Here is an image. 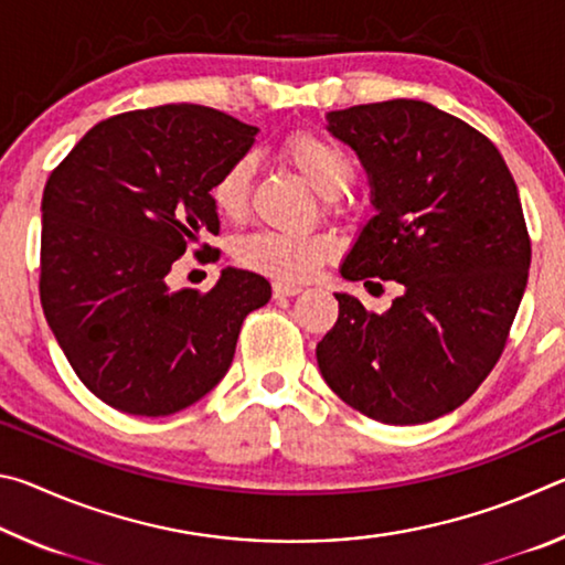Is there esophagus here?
I'll use <instances>...</instances> for the list:
<instances>
[{
	"label": "esophagus",
	"mask_w": 565,
	"mask_h": 565,
	"mask_svg": "<svg viewBox=\"0 0 565 565\" xmlns=\"http://www.w3.org/2000/svg\"><path fill=\"white\" fill-rule=\"evenodd\" d=\"M296 294H301V286L299 284L274 281V296H276V299H281V296H296Z\"/></svg>",
	"instance_id": "34e87169"
}]
</instances>
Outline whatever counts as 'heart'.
<instances>
[{
	"label": "heart",
	"mask_w": 565,
	"mask_h": 565,
	"mask_svg": "<svg viewBox=\"0 0 565 565\" xmlns=\"http://www.w3.org/2000/svg\"><path fill=\"white\" fill-rule=\"evenodd\" d=\"M279 154L319 191L321 196H339L353 181V159L337 139L319 131H291L279 145ZM252 161L236 157L218 171L209 196L214 209L226 218L246 212L252 191ZM333 254V238L327 234H281L254 232L236 244V262L276 281H306Z\"/></svg>",
	"instance_id": "1"
}]
</instances>
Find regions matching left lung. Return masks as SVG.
I'll use <instances>...</instances> for the list:
<instances>
[{"instance_id":"obj_1","label":"left lung","mask_w":565,"mask_h":565,"mask_svg":"<svg viewBox=\"0 0 565 565\" xmlns=\"http://www.w3.org/2000/svg\"><path fill=\"white\" fill-rule=\"evenodd\" d=\"M327 119L359 154L376 209L341 276L404 294L386 313L337 294L321 376L363 416L426 424L468 401L503 353L531 266L519 189L493 141L434 104H359Z\"/></svg>"}]
</instances>
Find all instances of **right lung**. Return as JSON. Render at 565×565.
Wrapping results in <instances>:
<instances>
[{
  "label": "right lung",
  "mask_w": 565,
  "mask_h": 565,
  "mask_svg": "<svg viewBox=\"0 0 565 565\" xmlns=\"http://www.w3.org/2000/svg\"><path fill=\"white\" fill-rule=\"evenodd\" d=\"M256 131L199 104L124 111L46 179L42 309L74 374L111 408L169 416L196 404L232 366L246 313L271 299L264 276L232 266L206 294L167 284L191 244L218 234L209 189Z\"/></svg>",
  "instance_id": "right-lung-1"
}]
</instances>
